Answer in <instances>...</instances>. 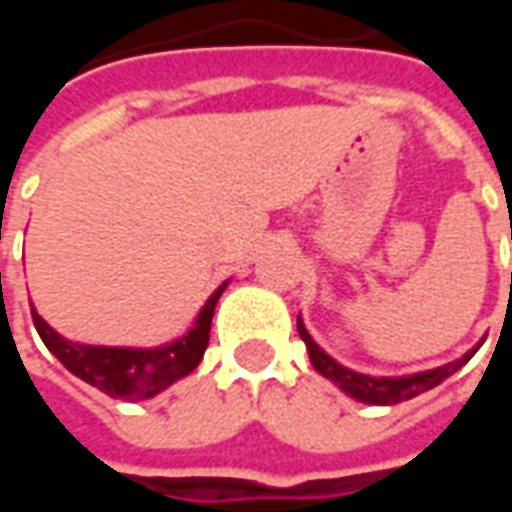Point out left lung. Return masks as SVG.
<instances>
[{"label":"left lung","mask_w":512,"mask_h":512,"mask_svg":"<svg viewBox=\"0 0 512 512\" xmlns=\"http://www.w3.org/2000/svg\"><path fill=\"white\" fill-rule=\"evenodd\" d=\"M299 334L304 345H307V351H310V362L312 367L321 373L323 378H329L334 384L343 389L345 395L356 397V400H362V403H373V406H395V403H403V400H411V397L422 395V392H428L433 386H439L444 378H450L455 370H461L469 359L474 356V351L480 348H472L469 354H463L461 359H455L450 365H441L436 370H425V373H414V376H397V378H373L365 376V373H354V370H348L340 362H334L332 356L323 351L321 345L315 343L310 337V332L304 329V323L299 321Z\"/></svg>","instance_id":"obj_1"}]
</instances>
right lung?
Instances as JSON below:
<instances>
[{
  "mask_svg": "<svg viewBox=\"0 0 512 512\" xmlns=\"http://www.w3.org/2000/svg\"><path fill=\"white\" fill-rule=\"evenodd\" d=\"M224 288L227 282L213 290V296L205 301L189 334L158 348H109V345L71 343L54 332L35 310H32V321H35L40 340L73 376H79L117 400H147L164 392L183 376H189L191 370L200 365L202 354L208 348V337H211L213 310Z\"/></svg>",
  "mask_w": 512,
  "mask_h": 512,
  "instance_id": "add662e5",
  "label": "right lung"
}]
</instances>
